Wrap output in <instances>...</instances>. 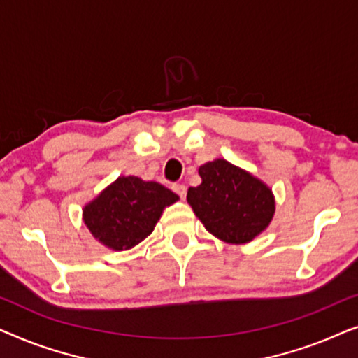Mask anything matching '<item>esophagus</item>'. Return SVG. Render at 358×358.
<instances>
[{"instance_id":"obj_1","label":"esophagus","mask_w":358,"mask_h":358,"mask_svg":"<svg viewBox=\"0 0 358 358\" xmlns=\"http://www.w3.org/2000/svg\"><path fill=\"white\" fill-rule=\"evenodd\" d=\"M173 190L179 195L180 199H184L185 194H187V187H185L184 184H173Z\"/></svg>"}]
</instances>
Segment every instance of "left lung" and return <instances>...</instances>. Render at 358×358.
I'll return each mask as SVG.
<instances>
[{
	"instance_id": "8db88e82",
	"label": "left lung",
	"mask_w": 358,
	"mask_h": 358,
	"mask_svg": "<svg viewBox=\"0 0 358 358\" xmlns=\"http://www.w3.org/2000/svg\"><path fill=\"white\" fill-rule=\"evenodd\" d=\"M202 184L189 187L187 202L213 236L224 243L252 241L272 222L275 199L272 190L251 173L227 159L199 168Z\"/></svg>"
}]
</instances>
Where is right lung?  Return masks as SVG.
Segmentation results:
<instances>
[{"label":"right lung","instance_id":"1","mask_svg":"<svg viewBox=\"0 0 358 358\" xmlns=\"http://www.w3.org/2000/svg\"><path fill=\"white\" fill-rule=\"evenodd\" d=\"M176 200L178 195L158 182L120 176L83 208V220L97 241L124 251L150 236L163 210Z\"/></svg>","mask_w":358,"mask_h":358}]
</instances>
